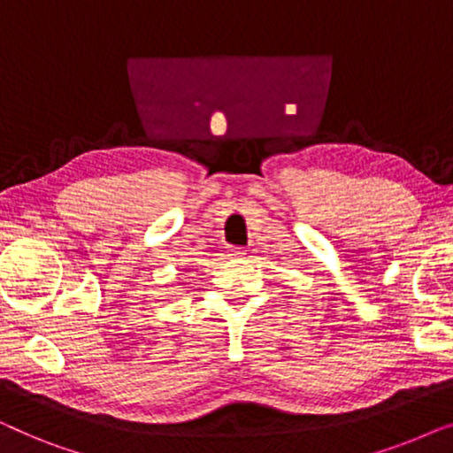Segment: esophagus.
I'll return each instance as SVG.
<instances>
[{"label":"esophagus","mask_w":453,"mask_h":453,"mask_svg":"<svg viewBox=\"0 0 453 453\" xmlns=\"http://www.w3.org/2000/svg\"><path fill=\"white\" fill-rule=\"evenodd\" d=\"M226 253H228V257H243L245 250L243 247H228Z\"/></svg>","instance_id":"1"}]
</instances>
